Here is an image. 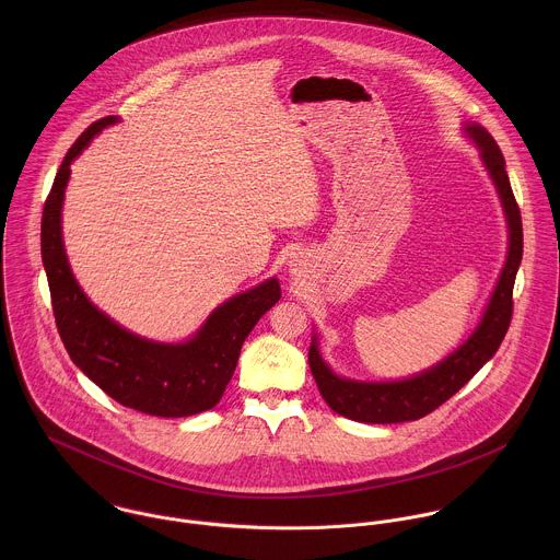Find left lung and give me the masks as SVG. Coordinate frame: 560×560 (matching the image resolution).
Returning a JSON list of instances; mask_svg holds the SVG:
<instances>
[{"instance_id":"left-lung-1","label":"left lung","mask_w":560,"mask_h":560,"mask_svg":"<svg viewBox=\"0 0 560 560\" xmlns=\"http://www.w3.org/2000/svg\"><path fill=\"white\" fill-rule=\"evenodd\" d=\"M464 133L479 149V158L493 180V187L500 196L502 211L509 229V247L506 260L498 276V282L489 295V302L482 311L479 325L472 334L444 360L438 364L395 382H360L340 377L331 371V366L323 360L319 349V336H313L308 364L313 377L319 386L320 397L340 416L369 422V424H390V422H407L418 420L440 407L444 400L459 393L477 373L485 362L493 358L498 351L509 323L513 315V284L522 262V215L515 202L504 158L489 136L485 127L477 122H466Z\"/></svg>"}]
</instances>
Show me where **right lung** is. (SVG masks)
<instances>
[{
    "label": "right lung",
    "instance_id": "1",
    "mask_svg": "<svg viewBox=\"0 0 560 560\" xmlns=\"http://www.w3.org/2000/svg\"><path fill=\"white\" fill-rule=\"evenodd\" d=\"M118 120V116H105L81 133L62 161L43 209L40 252L56 325L71 360L112 399L161 418L194 416L222 399L243 340L282 295L280 282L269 278L233 295L180 342L138 336L98 311L71 271L62 240V205L71 163L94 136Z\"/></svg>",
    "mask_w": 560,
    "mask_h": 560
}]
</instances>
